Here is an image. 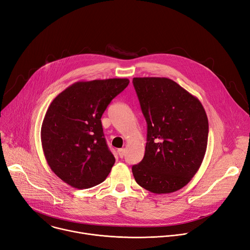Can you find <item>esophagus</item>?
Returning <instances> with one entry per match:
<instances>
[{"instance_id":"esophagus-1","label":"esophagus","mask_w":250,"mask_h":250,"mask_svg":"<svg viewBox=\"0 0 250 250\" xmlns=\"http://www.w3.org/2000/svg\"><path fill=\"white\" fill-rule=\"evenodd\" d=\"M117 153H118V155H120L121 158H124L125 153V149H120V150L117 151Z\"/></svg>"}]
</instances>
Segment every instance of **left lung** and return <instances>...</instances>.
Masks as SVG:
<instances>
[{
  "mask_svg": "<svg viewBox=\"0 0 250 250\" xmlns=\"http://www.w3.org/2000/svg\"><path fill=\"white\" fill-rule=\"evenodd\" d=\"M147 122L143 160L132 170L138 185L153 193L186 187L198 172L207 150L208 122L201 101L171 79L134 78Z\"/></svg>",
  "mask_w": 250,
  "mask_h": 250,
  "instance_id": "obj_1",
  "label": "left lung"
}]
</instances>
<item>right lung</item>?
I'll return each mask as SVG.
<instances>
[{"mask_svg":"<svg viewBox=\"0 0 250 250\" xmlns=\"http://www.w3.org/2000/svg\"><path fill=\"white\" fill-rule=\"evenodd\" d=\"M128 79L79 81L52 100L42 125V145L55 174L72 188H93L115 162L105 141L101 116Z\"/></svg>","mask_w":250,"mask_h":250,"instance_id":"add662e5","label":"right lung"}]
</instances>
